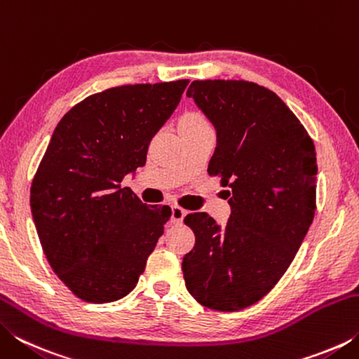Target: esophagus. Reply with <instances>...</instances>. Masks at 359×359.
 I'll return each instance as SVG.
<instances>
[{"mask_svg": "<svg viewBox=\"0 0 359 359\" xmlns=\"http://www.w3.org/2000/svg\"><path fill=\"white\" fill-rule=\"evenodd\" d=\"M185 214H187V210H185V209L179 208V205H174V208H172V215H171V220H172V223H175V224H180L182 222H184V217H185Z\"/></svg>", "mask_w": 359, "mask_h": 359, "instance_id": "esophagus-1", "label": "esophagus"}]
</instances>
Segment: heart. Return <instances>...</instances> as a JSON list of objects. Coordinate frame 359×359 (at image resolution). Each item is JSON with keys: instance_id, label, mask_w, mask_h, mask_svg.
<instances>
[{"instance_id": "obj_1", "label": "heart", "mask_w": 359, "mask_h": 359, "mask_svg": "<svg viewBox=\"0 0 359 359\" xmlns=\"http://www.w3.org/2000/svg\"><path fill=\"white\" fill-rule=\"evenodd\" d=\"M184 120L196 121V123H204V121H205V118L203 117V115H199V114H194V112H193V114H188Z\"/></svg>"}]
</instances>
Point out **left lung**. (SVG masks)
<instances>
[{
    "instance_id": "8db88e82",
    "label": "left lung",
    "mask_w": 359,
    "mask_h": 359,
    "mask_svg": "<svg viewBox=\"0 0 359 359\" xmlns=\"http://www.w3.org/2000/svg\"><path fill=\"white\" fill-rule=\"evenodd\" d=\"M193 98L217 130L209 175L229 187L222 228L205 212L184 222L194 247L182 271L201 306L238 312L276 287L317 209V154L299 118L269 88L247 81H194Z\"/></svg>"
}]
</instances>
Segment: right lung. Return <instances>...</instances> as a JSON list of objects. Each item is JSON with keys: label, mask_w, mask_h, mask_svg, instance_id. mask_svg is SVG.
Listing matches in <instances>:
<instances>
[{"label": "right lung", "mask_w": 359, "mask_h": 359, "mask_svg": "<svg viewBox=\"0 0 359 359\" xmlns=\"http://www.w3.org/2000/svg\"><path fill=\"white\" fill-rule=\"evenodd\" d=\"M188 79L90 95L63 115L38 166L29 205L48 264L79 299L104 304L131 293L171 218L149 208L126 174L177 107Z\"/></svg>", "instance_id": "obj_1"}]
</instances>
